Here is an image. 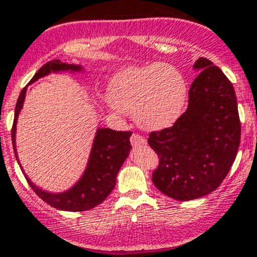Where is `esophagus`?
I'll return each mask as SVG.
<instances>
[{"mask_svg":"<svg viewBox=\"0 0 257 257\" xmlns=\"http://www.w3.org/2000/svg\"><path fill=\"white\" fill-rule=\"evenodd\" d=\"M130 142H131V145H133V147H135V148H136V147H140V145L145 144L144 138H143V136H140V135H138V134H134V135L131 136Z\"/></svg>","mask_w":257,"mask_h":257,"instance_id":"esophagus-1","label":"esophagus"}]
</instances>
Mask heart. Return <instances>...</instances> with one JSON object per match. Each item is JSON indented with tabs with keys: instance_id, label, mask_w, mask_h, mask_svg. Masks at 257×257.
<instances>
[{
	"instance_id": "b5f03b06",
	"label": "heart",
	"mask_w": 257,
	"mask_h": 257,
	"mask_svg": "<svg viewBox=\"0 0 257 257\" xmlns=\"http://www.w3.org/2000/svg\"><path fill=\"white\" fill-rule=\"evenodd\" d=\"M108 100L115 109L134 114L145 131H163L183 115L188 85L176 68L165 63L130 67L114 74L108 87Z\"/></svg>"
}]
</instances>
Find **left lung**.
I'll return each instance as SVG.
<instances>
[{"mask_svg":"<svg viewBox=\"0 0 257 257\" xmlns=\"http://www.w3.org/2000/svg\"><path fill=\"white\" fill-rule=\"evenodd\" d=\"M199 74L189 88L188 109L148 143L160 157L152 175L158 190L176 201H192L219 188L234 162L240 142L235 91L219 67L198 58Z\"/></svg>","mask_w":257,"mask_h":257,"instance_id":"left-lung-1","label":"left lung"}]
</instances>
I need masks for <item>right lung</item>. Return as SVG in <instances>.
I'll list each match as a JSON object with an SVG mask.
<instances>
[{"instance_id": "add662e5", "label": "right lung", "mask_w": 257, "mask_h": 257, "mask_svg": "<svg viewBox=\"0 0 257 257\" xmlns=\"http://www.w3.org/2000/svg\"><path fill=\"white\" fill-rule=\"evenodd\" d=\"M63 72L82 73L85 72V68L82 65L68 64V63H63L59 59H55L40 68V70L33 76L28 85H32L37 79L49 76L51 73H63ZM26 94L27 87H24L20 92L17 106H15L14 124L13 130H11L14 152H15V157H17L18 163L22 170L23 167L19 162V157H18L15 138H17L18 117H19L23 104L26 100ZM130 131H114L110 128L97 127L90 156H88L87 165H86L82 176L76 181L74 185H72L69 189L64 190V192L52 193L49 190H44L42 188L37 187L28 178V175L24 172V170L23 172L36 194L54 208L61 211H74V212L91 210L97 205H100L101 202L105 201L106 197L114 189L118 171L130 154Z\"/></svg>"}]
</instances>
